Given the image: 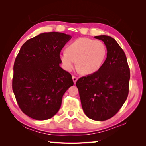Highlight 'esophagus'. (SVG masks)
<instances>
[{
    "label": "esophagus",
    "instance_id": "1",
    "mask_svg": "<svg viewBox=\"0 0 146 146\" xmlns=\"http://www.w3.org/2000/svg\"><path fill=\"white\" fill-rule=\"evenodd\" d=\"M72 78H73V82L75 84V83H76V80H78V78L76 77V76H72Z\"/></svg>",
    "mask_w": 146,
    "mask_h": 146
}]
</instances>
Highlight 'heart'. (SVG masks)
Segmentation results:
<instances>
[{
  "instance_id": "1",
  "label": "heart",
  "mask_w": 146,
  "mask_h": 146,
  "mask_svg": "<svg viewBox=\"0 0 146 146\" xmlns=\"http://www.w3.org/2000/svg\"><path fill=\"white\" fill-rule=\"evenodd\" d=\"M107 54L106 46L102 41L89 38H78L69 44L66 51H62L60 59L66 71L76 66L84 75H91L102 67Z\"/></svg>"
}]
</instances>
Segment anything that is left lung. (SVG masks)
Returning <instances> with one entry per match:
<instances>
[{
	"instance_id": "obj_1",
	"label": "left lung",
	"mask_w": 146,
	"mask_h": 146,
	"mask_svg": "<svg viewBox=\"0 0 146 146\" xmlns=\"http://www.w3.org/2000/svg\"><path fill=\"white\" fill-rule=\"evenodd\" d=\"M104 42L107 58L97 72L76 82L83 111L90 119L104 121L118 113L129 93L130 70L125 54L114 38L95 36Z\"/></svg>"
}]
</instances>
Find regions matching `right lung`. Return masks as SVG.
Returning a JSON list of instances; mask_svg holds the SVG:
<instances>
[{"instance_id": "1", "label": "right lung", "mask_w": 146, "mask_h": 146, "mask_svg": "<svg viewBox=\"0 0 146 146\" xmlns=\"http://www.w3.org/2000/svg\"><path fill=\"white\" fill-rule=\"evenodd\" d=\"M71 38L59 32L39 34L22 46L15 60L12 88L27 116L48 120L58 111L64 94L73 85L71 74L60 67V53Z\"/></svg>"}]
</instances>
